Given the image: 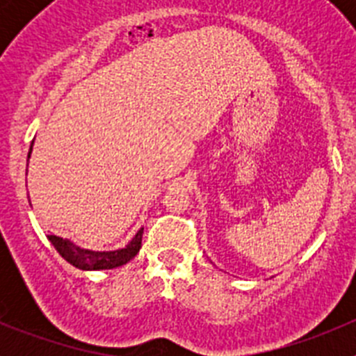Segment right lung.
I'll list each match as a JSON object with an SVG mask.
<instances>
[{"instance_id": "1", "label": "right lung", "mask_w": 356, "mask_h": 356, "mask_svg": "<svg viewBox=\"0 0 356 356\" xmlns=\"http://www.w3.org/2000/svg\"><path fill=\"white\" fill-rule=\"evenodd\" d=\"M31 149H33V143H31L30 151H28V159L31 155ZM143 234L144 228H140L127 246L114 251L83 250V248L76 246L69 238L56 237V235H48V238L53 246H55V250L62 254V259L67 260L71 266L78 267L81 271H102V269H114V267L124 266V264L130 262L135 254L139 253Z\"/></svg>"}]
</instances>
